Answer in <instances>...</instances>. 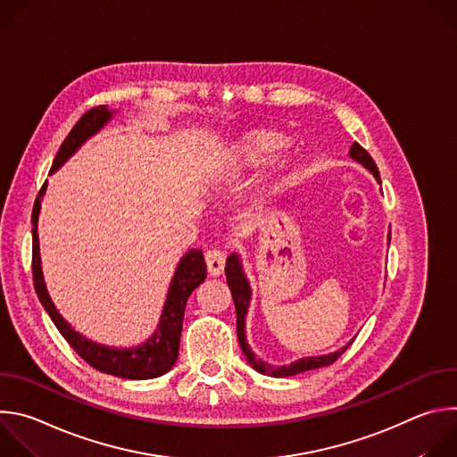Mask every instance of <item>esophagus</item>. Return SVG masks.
Returning a JSON list of instances; mask_svg holds the SVG:
<instances>
[{
    "mask_svg": "<svg viewBox=\"0 0 457 457\" xmlns=\"http://www.w3.org/2000/svg\"><path fill=\"white\" fill-rule=\"evenodd\" d=\"M206 266L210 277H220L226 266V253L220 249H212L206 253Z\"/></svg>",
    "mask_w": 457,
    "mask_h": 457,
    "instance_id": "obj_1",
    "label": "esophagus"
}]
</instances>
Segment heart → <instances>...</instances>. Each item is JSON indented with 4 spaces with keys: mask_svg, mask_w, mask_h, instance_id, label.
I'll return each mask as SVG.
<instances>
[{
    "mask_svg": "<svg viewBox=\"0 0 457 457\" xmlns=\"http://www.w3.org/2000/svg\"><path fill=\"white\" fill-rule=\"evenodd\" d=\"M286 145V136L275 129L254 128L247 132L233 137L231 141L222 143L210 164V173L213 182H233L245 173L256 170L268 162L270 166V180H277L287 170V157L284 154H277Z\"/></svg>",
    "mask_w": 457,
    "mask_h": 457,
    "instance_id": "obj_1",
    "label": "heart"
}]
</instances>
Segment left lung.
Here are the masks:
<instances>
[{"mask_svg": "<svg viewBox=\"0 0 457 457\" xmlns=\"http://www.w3.org/2000/svg\"><path fill=\"white\" fill-rule=\"evenodd\" d=\"M349 157L356 162H360L363 168H367L374 179L379 182V171L372 161V157L358 145L353 143L351 150H349ZM388 244H390V231L386 235ZM226 282L231 289V296L235 302V311H237V335H238V344L240 349L247 360V363L260 374H266V376H273V378H286V376H295L305 370H312V369H320V367H328L331 363H335L345 351L347 347L354 342V338L345 344L342 349L328 353V354H318V356H303L298 358L287 365H271L268 361H264L262 358H258L253 349L247 344V337H245V318L249 312V305H251V284L247 280V275L244 271V264H242V256L238 253H231L228 256V262H226Z\"/></svg>", "mask_w": 457, "mask_h": 457, "instance_id": "8db88e82", "label": "left lung"}]
</instances>
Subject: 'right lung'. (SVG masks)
Listing matches in <instances>:
<instances>
[{"label":"right lung","instance_id":"add662e5","mask_svg":"<svg viewBox=\"0 0 457 457\" xmlns=\"http://www.w3.org/2000/svg\"><path fill=\"white\" fill-rule=\"evenodd\" d=\"M115 113L117 110H112L106 104L87 112L72 128L69 137L62 141L52 162L50 175H54L88 139L99 134ZM46 186L48 182L43 184L32 212V273H34V286H36L37 298L45 307V311L48 312V316L52 318L57 331L87 363H90L94 369L101 372L124 378V379H152L166 374L175 365L179 356L186 302L189 295L206 280V262H204L203 251L187 249L180 256L175 273L170 280V287L166 293V300H164L159 321L155 325V331L143 344L129 345V347H110L104 344H97L83 337L81 333H78L72 325L61 316V312L57 311L46 289L43 266H41L39 233H37L39 213H41L43 197L46 193Z\"/></svg>","mask_w":457,"mask_h":457}]
</instances>
